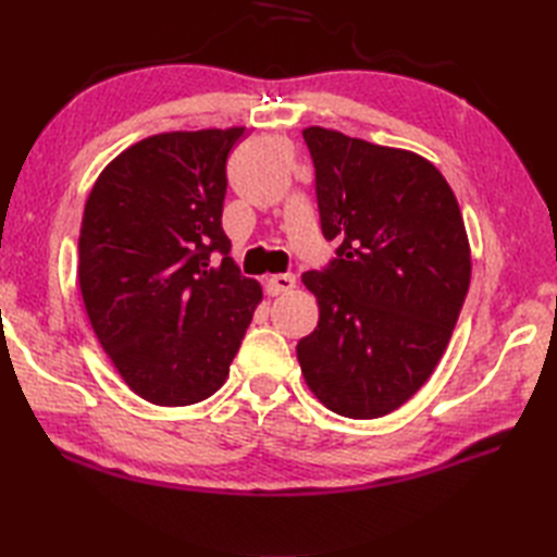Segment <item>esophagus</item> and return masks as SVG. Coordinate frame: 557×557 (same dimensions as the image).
Returning a JSON list of instances; mask_svg holds the SVG:
<instances>
[{
	"label": "esophagus",
	"instance_id": "34e87169",
	"mask_svg": "<svg viewBox=\"0 0 557 557\" xmlns=\"http://www.w3.org/2000/svg\"><path fill=\"white\" fill-rule=\"evenodd\" d=\"M297 285V277L292 272H282V275H272L265 280V292L268 297H280V294H287Z\"/></svg>",
	"mask_w": 557,
	"mask_h": 557
}]
</instances>
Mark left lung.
Segmentation results:
<instances>
[{
	"mask_svg": "<svg viewBox=\"0 0 557 557\" xmlns=\"http://www.w3.org/2000/svg\"><path fill=\"white\" fill-rule=\"evenodd\" d=\"M335 258L304 272L321 315L301 337L306 383L349 419L395 411L429 381L465 306L471 256L453 188L417 152L304 128Z\"/></svg>",
	"mask_w": 557,
	"mask_h": 557,
	"instance_id": "1",
	"label": "left lung"
}]
</instances>
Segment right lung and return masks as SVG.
I'll list each match as a JSON object with an SVG mask.
<instances>
[{
  "instance_id": "right-lung-1",
  "label": "right lung",
  "mask_w": 557,
  "mask_h": 557,
  "mask_svg": "<svg viewBox=\"0 0 557 557\" xmlns=\"http://www.w3.org/2000/svg\"><path fill=\"white\" fill-rule=\"evenodd\" d=\"M244 128L144 138L86 200L78 285L102 349L136 395L162 407L210 397L263 297L222 230L227 156Z\"/></svg>"
}]
</instances>
